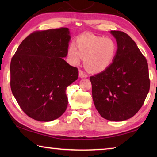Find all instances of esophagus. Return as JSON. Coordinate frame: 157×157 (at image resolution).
Returning a JSON list of instances; mask_svg holds the SVG:
<instances>
[{"instance_id":"1","label":"esophagus","mask_w":157,"mask_h":157,"mask_svg":"<svg viewBox=\"0 0 157 157\" xmlns=\"http://www.w3.org/2000/svg\"><path fill=\"white\" fill-rule=\"evenodd\" d=\"M79 76L81 78H87V77H88V75H87V74L85 72H84L83 71L79 70Z\"/></svg>"}]
</instances>
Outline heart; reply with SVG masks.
I'll return each instance as SVG.
<instances>
[{"instance_id":"heart-1","label":"heart","mask_w":157,"mask_h":157,"mask_svg":"<svg viewBox=\"0 0 157 157\" xmlns=\"http://www.w3.org/2000/svg\"><path fill=\"white\" fill-rule=\"evenodd\" d=\"M75 46L68 47V61L72 64H78L81 57L84 58L85 67L92 73L105 71L113 62L117 52V45L113 39L91 34L79 36Z\"/></svg>"}]
</instances>
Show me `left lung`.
<instances>
[{
    "label": "left lung",
    "mask_w": 157,
    "mask_h": 157,
    "mask_svg": "<svg viewBox=\"0 0 157 157\" xmlns=\"http://www.w3.org/2000/svg\"><path fill=\"white\" fill-rule=\"evenodd\" d=\"M118 49L105 71L90 77L93 100L100 116L113 121L134 116L143 105L150 90L147 60L128 34L111 31Z\"/></svg>",
    "instance_id": "8db88e82"
}]
</instances>
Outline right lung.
Masks as SVG:
<instances>
[{
  "label": "right lung",
  "instance_id": "add662e5",
  "mask_svg": "<svg viewBox=\"0 0 157 157\" xmlns=\"http://www.w3.org/2000/svg\"><path fill=\"white\" fill-rule=\"evenodd\" d=\"M70 39L67 28L34 32L12 58V92L21 109L34 120H55L67 108L66 87L79 74L78 68L63 59Z\"/></svg>",
  "mask_w": 157,
  "mask_h": 157
}]
</instances>
